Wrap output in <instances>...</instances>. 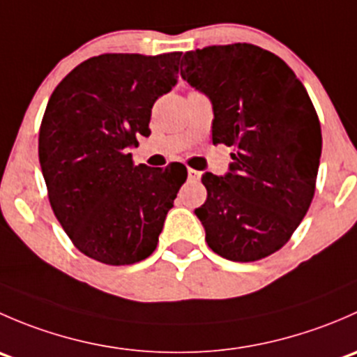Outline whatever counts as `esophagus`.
<instances>
[{
  "instance_id": "esophagus-1",
  "label": "esophagus",
  "mask_w": 357,
  "mask_h": 357,
  "mask_svg": "<svg viewBox=\"0 0 357 357\" xmlns=\"http://www.w3.org/2000/svg\"><path fill=\"white\" fill-rule=\"evenodd\" d=\"M200 172L199 171H195V169H188V179L190 181H193V183H197V181H200Z\"/></svg>"
}]
</instances>
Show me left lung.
Listing matches in <instances>:
<instances>
[{"instance_id":"1","label":"left lung","mask_w":357,"mask_h":357,"mask_svg":"<svg viewBox=\"0 0 357 357\" xmlns=\"http://www.w3.org/2000/svg\"><path fill=\"white\" fill-rule=\"evenodd\" d=\"M181 77L211 98L212 143L233 146L229 172H205L195 208L221 257L254 262L280 250L316 190L321 126L304 84L275 53L248 43L185 53Z\"/></svg>"}]
</instances>
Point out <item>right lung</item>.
Returning a JSON list of instances; mask_svg holds the SVG:
<instances>
[{"instance_id":"add662e5","label":"right lung","mask_w":357,"mask_h":357,"mask_svg":"<svg viewBox=\"0 0 357 357\" xmlns=\"http://www.w3.org/2000/svg\"><path fill=\"white\" fill-rule=\"evenodd\" d=\"M181 53H103L79 63L50 96L39 164L50 205L79 252L110 266L155 250L188 171L135 165L129 146L150 136L158 96L178 82Z\"/></svg>"}]
</instances>
